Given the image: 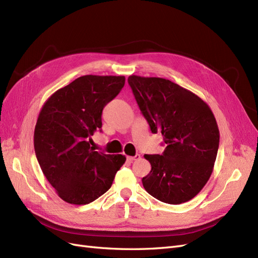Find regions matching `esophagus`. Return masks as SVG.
<instances>
[{"mask_svg":"<svg viewBox=\"0 0 258 258\" xmlns=\"http://www.w3.org/2000/svg\"><path fill=\"white\" fill-rule=\"evenodd\" d=\"M140 157H141V156H140L139 154H137L136 156H128L127 159H128V161L132 162V161H135V160H137V159H140Z\"/></svg>","mask_w":258,"mask_h":258,"instance_id":"obj_1","label":"esophagus"}]
</instances>
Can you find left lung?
I'll use <instances>...</instances> for the list:
<instances>
[{
	"mask_svg": "<svg viewBox=\"0 0 258 258\" xmlns=\"http://www.w3.org/2000/svg\"><path fill=\"white\" fill-rule=\"evenodd\" d=\"M128 83L153 134L160 132L162 155H144L152 170L145 190L169 205L189 201L209 181L216 159L220 130L204 100L161 77L131 75Z\"/></svg>",
	"mask_w": 258,
	"mask_h": 258,
	"instance_id": "left-lung-1",
	"label": "left lung"
}]
</instances>
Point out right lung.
Returning a JSON list of instances; mask_svg holds the SVG:
<instances>
[{"mask_svg": "<svg viewBox=\"0 0 258 258\" xmlns=\"http://www.w3.org/2000/svg\"><path fill=\"white\" fill-rule=\"evenodd\" d=\"M124 76L85 75L58 89L42 106L34 129V151L47 181L71 205H88L111 188L123 155L90 147L102 127L103 107L118 95Z\"/></svg>", "mask_w": 258, "mask_h": 258, "instance_id": "add662e5", "label": "right lung"}]
</instances>
